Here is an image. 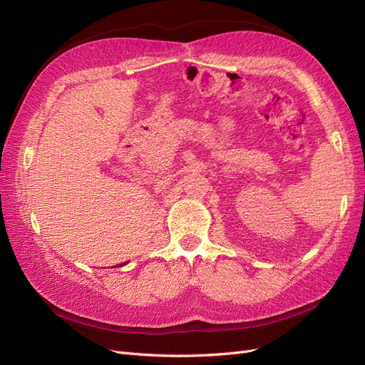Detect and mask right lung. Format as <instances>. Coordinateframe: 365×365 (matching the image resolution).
I'll list each match as a JSON object with an SVG mask.
<instances>
[{
  "label": "right lung",
  "mask_w": 365,
  "mask_h": 365,
  "mask_svg": "<svg viewBox=\"0 0 365 365\" xmlns=\"http://www.w3.org/2000/svg\"><path fill=\"white\" fill-rule=\"evenodd\" d=\"M123 264H125V263H123ZM123 264H120V267H123Z\"/></svg>",
  "instance_id": "1"
}]
</instances>
